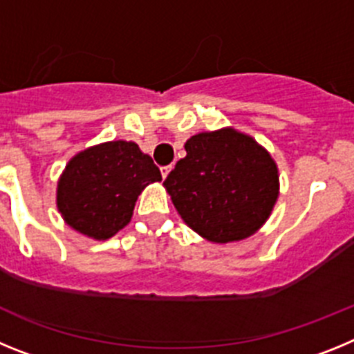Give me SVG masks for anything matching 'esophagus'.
<instances>
[{"instance_id":"esophagus-1","label":"esophagus","mask_w":354,"mask_h":354,"mask_svg":"<svg viewBox=\"0 0 354 354\" xmlns=\"http://www.w3.org/2000/svg\"><path fill=\"white\" fill-rule=\"evenodd\" d=\"M170 170H171V165H168V167H162L161 168V175H162V177H167V175L170 174Z\"/></svg>"}]
</instances>
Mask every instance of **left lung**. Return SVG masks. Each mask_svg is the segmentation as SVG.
<instances>
[{
	"mask_svg": "<svg viewBox=\"0 0 354 354\" xmlns=\"http://www.w3.org/2000/svg\"><path fill=\"white\" fill-rule=\"evenodd\" d=\"M186 158L165 179L175 209L212 243L252 236L271 214L278 170L257 142L234 129L187 140Z\"/></svg>",
	"mask_w": 354,
	"mask_h": 354,
	"instance_id": "8db88e82",
	"label": "left lung"
}]
</instances>
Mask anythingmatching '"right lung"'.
<instances>
[{"label":"right lung","mask_w":354,"mask_h":354,"mask_svg":"<svg viewBox=\"0 0 354 354\" xmlns=\"http://www.w3.org/2000/svg\"><path fill=\"white\" fill-rule=\"evenodd\" d=\"M161 180V171L134 142H108L68 161L56 204L72 228L108 239L129 223L143 187Z\"/></svg>","instance_id":"add662e5"}]
</instances>
